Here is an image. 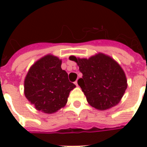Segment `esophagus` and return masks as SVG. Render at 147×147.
Here are the masks:
<instances>
[{
  "mask_svg": "<svg viewBox=\"0 0 147 147\" xmlns=\"http://www.w3.org/2000/svg\"><path fill=\"white\" fill-rule=\"evenodd\" d=\"M75 85H76V86H78V81H76V82H75Z\"/></svg>",
  "mask_w": 147,
  "mask_h": 147,
  "instance_id": "esophagus-1",
  "label": "esophagus"
}]
</instances>
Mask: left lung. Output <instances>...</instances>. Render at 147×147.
Wrapping results in <instances>:
<instances>
[{
	"label": "left lung",
	"instance_id": "obj_1",
	"mask_svg": "<svg viewBox=\"0 0 147 147\" xmlns=\"http://www.w3.org/2000/svg\"><path fill=\"white\" fill-rule=\"evenodd\" d=\"M82 73L78 81L88 103L100 111L116 106L125 93L127 80L121 66L111 58L99 53L88 59L69 56Z\"/></svg>",
	"mask_w": 147,
	"mask_h": 147
}]
</instances>
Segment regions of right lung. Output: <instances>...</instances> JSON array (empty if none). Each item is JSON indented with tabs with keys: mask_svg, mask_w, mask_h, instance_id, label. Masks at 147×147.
I'll list each match as a JSON object with an SVG mask.
<instances>
[{
	"mask_svg": "<svg viewBox=\"0 0 147 147\" xmlns=\"http://www.w3.org/2000/svg\"><path fill=\"white\" fill-rule=\"evenodd\" d=\"M62 59L48 54L30 68L24 79V94L36 109L53 114L64 107L76 85L61 68Z\"/></svg>",
	"mask_w": 147,
	"mask_h": 147,
	"instance_id": "add662e5",
	"label": "right lung"
}]
</instances>
